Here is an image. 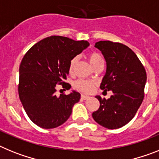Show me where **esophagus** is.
Returning <instances> with one entry per match:
<instances>
[{"instance_id": "obj_1", "label": "esophagus", "mask_w": 159, "mask_h": 159, "mask_svg": "<svg viewBox=\"0 0 159 159\" xmlns=\"http://www.w3.org/2000/svg\"><path fill=\"white\" fill-rule=\"evenodd\" d=\"M90 97L88 96V95H81V99H83V100H86V99H89Z\"/></svg>"}]
</instances>
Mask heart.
<instances>
[{"mask_svg": "<svg viewBox=\"0 0 159 159\" xmlns=\"http://www.w3.org/2000/svg\"><path fill=\"white\" fill-rule=\"evenodd\" d=\"M88 60H89L90 64H92V67H95L97 65L100 64H103V59L101 57L99 53L92 52L88 55ZM78 61V57H75L71 60L69 66V71L72 72L74 70L75 64ZM95 86V82L90 80H84V79H80L75 83V88L78 91H80L83 92H90L93 89V87Z\"/></svg>", "mask_w": 159, "mask_h": 159, "instance_id": "heart-1", "label": "heart"}]
</instances>
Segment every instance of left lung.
Instances as JSON below:
<instances>
[{
  "label": "left lung",
  "instance_id": "left-lung-1",
  "mask_svg": "<svg viewBox=\"0 0 159 159\" xmlns=\"http://www.w3.org/2000/svg\"><path fill=\"white\" fill-rule=\"evenodd\" d=\"M95 47L100 50L107 63L100 88L113 94L107 99L95 96L100 106L92 117L107 129L120 128L134 118L142 104L146 70L135 53L123 43L103 40L96 42Z\"/></svg>",
  "mask_w": 159,
  "mask_h": 159
}]
</instances>
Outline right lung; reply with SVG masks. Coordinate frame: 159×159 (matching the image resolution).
Listing matches in <instances>:
<instances>
[{
	"instance_id": "obj_1",
	"label": "right lung",
	"mask_w": 159,
	"mask_h": 159,
	"mask_svg": "<svg viewBox=\"0 0 159 159\" xmlns=\"http://www.w3.org/2000/svg\"><path fill=\"white\" fill-rule=\"evenodd\" d=\"M89 46L86 40L52 36L32 46L23 57L19 68L18 93L29 119L38 127L52 129L65 123L72 107L80 99L73 91L57 96V84L64 83L69 74L71 60Z\"/></svg>"
}]
</instances>
